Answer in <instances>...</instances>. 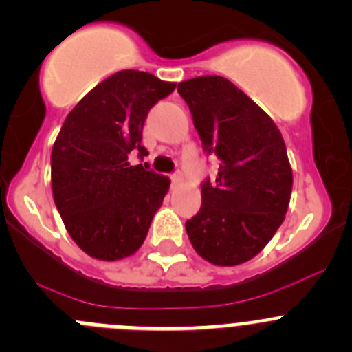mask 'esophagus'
Wrapping results in <instances>:
<instances>
[{"mask_svg": "<svg viewBox=\"0 0 352 352\" xmlns=\"http://www.w3.org/2000/svg\"><path fill=\"white\" fill-rule=\"evenodd\" d=\"M182 180H184V177H182V173H180V172H175L172 175L173 186H179V184H182Z\"/></svg>", "mask_w": 352, "mask_h": 352, "instance_id": "34e87169", "label": "esophagus"}]
</instances>
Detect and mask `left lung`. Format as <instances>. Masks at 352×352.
Returning <instances> with one entry per match:
<instances>
[{
  "instance_id": "8db88e82",
  "label": "left lung",
  "mask_w": 352,
  "mask_h": 352,
  "mask_svg": "<svg viewBox=\"0 0 352 352\" xmlns=\"http://www.w3.org/2000/svg\"><path fill=\"white\" fill-rule=\"evenodd\" d=\"M206 154L219 173L201 186V208L186 222L196 254L215 265L254 258L285 221L292 196L287 146L274 121L222 76L179 83Z\"/></svg>"
}]
</instances>
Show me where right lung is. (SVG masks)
Returning <instances> with one entry per match:
<instances>
[{
  "mask_svg": "<svg viewBox=\"0 0 352 352\" xmlns=\"http://www.w3.org/2000/svg\"><path fill=\"white\" fill-rule=\"evenodd\" d=\"M175 90L149 72H114L67 114L52 149V191L69 236L98 261H120L142 246L170 179L130 166L147 156L142 128L157 100Z\"/></svg>",
  "mask_w": 352,
  "mask_h": 352,
  "instance_id": "add662e5",
  "label": "right lung"
}]
</instances>
